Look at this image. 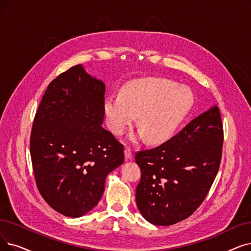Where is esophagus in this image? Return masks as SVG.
<instances>
[{
    "mask_svg": "<svg viewBox=\"0 0 251 251\" xmlns=\"http://www.w3.org/2000/svg\"><path fill=\"white\" fill-rule=\"evenodd\" d=\"M133 157L132 155V150L130 148H126L125 149V159L126 160H131Z\"/></svg>",
    "mask_w": 251,
    "mask_h": 251,
    "instance_id": "34e87169",
    "label": "esophagus"
}]
</instances>
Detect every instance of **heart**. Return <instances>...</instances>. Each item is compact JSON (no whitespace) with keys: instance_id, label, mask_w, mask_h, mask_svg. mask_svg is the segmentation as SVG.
Returning <instances> with one entry per match:
<instances>
[{"instance_id":"1","label":"heart","mask_w":251,"mask_h":251,"mask_svg":"<svg viewBox=\"0 0 251 251\" xmlns=\"http://www.w3.org/2000/svg\"><path fill=\"white\" fill-rule=\"evenodd\" d=\"M194 95L187 86L166 79L144 78L128 82L121 95L111 94L104 100V114L108 129L121 135L139 115L141 127L132 141L147 136L151 144L170 139L190 113Z\"/></svg>"}]
</instances>
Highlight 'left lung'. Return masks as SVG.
<instances>
[{"instance_id":"obj_1","label":"left lung","mask_w":251,"mask_h":251,"mask_svg":"<svg viewBox=\"0 0 251 251\" xmlns=\"http://www.w3.org/2000/svg\"><path fill=\"white\" fill-rule=\"evenodd\" d=\"M224 130L217 105L195 118L161 146L137 151L141 179L137 208L157 226H171L195 212L208 194L219 171Z\"/></svg>"}]
</instances>
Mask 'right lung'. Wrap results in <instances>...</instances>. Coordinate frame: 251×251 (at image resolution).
<instances>
[{
	"mask_svg": "<svg viewBox=\"0 0 251 251\" xmlns=\"http://www.w3.org/2000/svg\"><path fill=\"white\" fill-rule=\"evenodd\" d=\"M105 85L82 64L48 86L30 134L37 187L57 212L80 217L100 202L107 174L124 162V147L101 125Z\"/></svg>",
	"mask_w": 251,
	"mask_h": 251,
	"instance_id": "1",
	"label": "right lung"
}]
</instances>
